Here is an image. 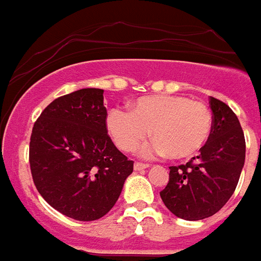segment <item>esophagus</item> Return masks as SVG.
I'll return each instance as SVG.
<instances>
[{
    "mask_svg": "<svg viewBox=\"0 0 261 261\" xmlns=\"http://www.w3.org/2000/svg\"><path fill=\"white\" fill-rule=\"evenodd\" d=\"M135 170L136 171H140V170H144V168H148V167H149V164L148 163H140V162H136V163H135Z\"/></svg>",
    "mask_w": 261,
    "mask_h": 261,
    "instance_id": "1",
    "label": "esophagus"
}]
</instances>
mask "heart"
<instances>
[{"instance_id": "heart-1", "label": "heart", "mask_w": 261, "mask_h": 261, "mask_svg": "<svg viewBox=\"0 0 261 261\" xmlns=\"http://www.w3.org/2000/svg\"><path fill=\"white\" fill-rule=\"evenodd\" d=\"M106 126L121 151H135L151 129L155 140L143 151L182 160L195 156L207 144L213 116L206 103L186 95H148L133 102L130 112L113 108Z\"/></svg>"}]
</instances>
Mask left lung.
Wrapping results in <instances>:
<instances>
[{"mask_svg":"<svg viewBox=\"0 0 261 261\" xmlns=\"http://www.w3.org/2000/svg\"><path fill=\"white\" fill-rule=\"evenodd\" d=\"M213 130L201 155L170 167V179L160 191L167 209L179 218L212 217L232 197L245 162V137L240 121L225 102L209 98Z\"/></svg>","mask_w":261,"mask_h":261,"instance_id":"obj_1","label":"left lung"}]
</instances>
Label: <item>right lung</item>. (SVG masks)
Instances as JSON below:
<instances>
[{
    "label": "right lung",
    "instance_id": "obj_1",
    "mask_svg": "<svg viewBox=\"0 0 261 261\" xmlns=\"http://www.w3.org/2000/svg\"><path fill=\"white\" fill-rule=\"evenodd\" d=\"M102 89H81L52 101L33 125L29 166L48 205L94 221L117 202L133 162L108 135Z\"/></svg>",
    "mask_w": 261,
    "mask_h": 261
}]
</instances>
